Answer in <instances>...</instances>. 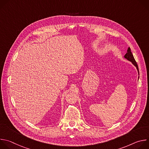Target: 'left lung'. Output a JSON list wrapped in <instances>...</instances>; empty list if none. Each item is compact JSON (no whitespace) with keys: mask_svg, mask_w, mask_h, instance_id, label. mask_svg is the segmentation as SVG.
Wrapping results in <instances>:
<instances>
[{"mask_svg":"<svg viewBox=\"0 0 149 149\" xmlns=\"http://www.w3.org/2000/svg\"><path fill=\"white\" fill-rule=\"evenodd\" d=\"M124 58H125L126 59H127L128 61H130L136 67L137 70V71H138V74L139 75V67H138V65L137 64V62H136L135 59H134V58L133 56V55L132 54V52H131V49L130 48V47L128 48V49H127V52L126 54H125V55L124 56Z\"/></svg>","mask_w":149,"mask_h":149,"instance_id":"left-lung-1","label":"left lung"}]
</instances>
